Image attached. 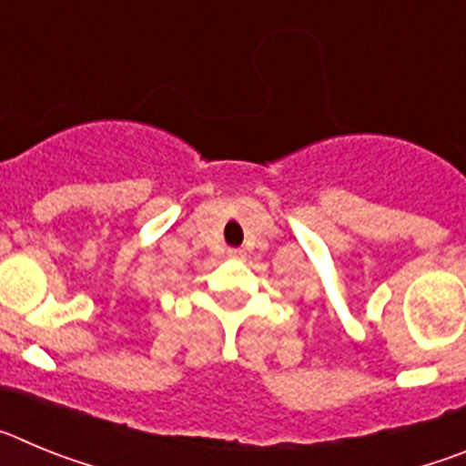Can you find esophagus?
Wrapping results in <instances>:
<instances>
[{"mask_svg":"<svg viewBox=\"0 0 466 466\" xmlns=\"http://www.w3.org/2000/svg\"><path fill=\"white\" fill-rule=\"evenodd\" d=\"M228 258H233V261H242V258H245V249H228Z\"/></svg>","mask_w":466,"mask_h":466,"instance_id":"1","label":"esophagus"}]
</instances>
